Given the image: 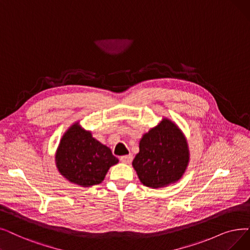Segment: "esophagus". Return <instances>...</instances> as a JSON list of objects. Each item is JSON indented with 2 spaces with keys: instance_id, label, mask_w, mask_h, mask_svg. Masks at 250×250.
<instances>
[{
  "instance_id": "obj_1",
  "label": "esophagus",
  "mask_w": 250,
  "mask_h": 250,
  "mask_svg": "<svg viewBox=\"0 0 250 250\" xmlns=\"http://www.w3.org/2000/svg\"><path fill=\"white\" fill-rule=\"evenodd\" d=\"M132 160H133V156H132L131 154H128V155H124V156H122V157H121V161H122V162H124V164H126V165L131 164Z\"/></svg>"
}]
</instances>
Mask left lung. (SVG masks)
Here are the masks:
<instances>
[{
	"mask_svg": "<svg viewBox=\"0 0 250 250\" xmlns=\"http://www.w3.org/2000/svg\"><path fill=\"white\" fill-rule=\"evenodd\" d=\"M133 167L143 185L167 187L179 181L189 162L187 141L181 129L167 118L143 135Z\"/></svg>",
	"mask_w": 250,
	"mask_h": 250,
	"instance_id": "1",
	"label": "left lung"
}]
</instances>
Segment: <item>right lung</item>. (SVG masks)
<instances>
[{"label":"right lung","mask_w":250,"mask_h":250,"mask_svg":"<svg viewBox=\"0 0 250 250\" xmlns=\"http://www.w3.org/2000/svg\"><path fill=\"white\" fill-rule=\"evenodd\" d=\"M56 167L70 183L82 187L100 184L118 159L111 150L74 124L65 133L56 152Z\"/></svg>","instance_id":"1"}]
</instances>
